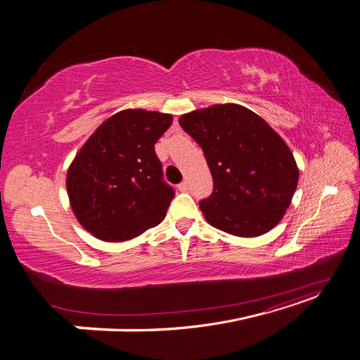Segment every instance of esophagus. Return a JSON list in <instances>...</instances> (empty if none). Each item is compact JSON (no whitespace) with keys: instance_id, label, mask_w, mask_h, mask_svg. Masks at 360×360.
Returning <instances> with one entry per match:
<instances>
[{"instance_id":"obj_1","label":"esophagus","mask_w":360,"mask_h":360,"mask_svg":"<svg viewBox=\"0 0 360 360\" xmlns=\"http://www.w3.org/2000/svg\"><path fill=\"white\" fill-rule=\"evenodd\" d=\"M177 188H179L180 192H188L189 191V184L186 181H181Z\"/></svg>"}]
</instances>
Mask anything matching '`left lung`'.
Returning <instances> with one entry per match:
<instances>
[{
	"label": "left lung",
	"instance_id": "obj_1",
	"mask_svg": "<svg viewBox=\"0 0 360 360\" xmlns=\"http://www.w3.org/2000/svg\"><path fill=\"white\" fill-rule=\"evenodd\" d=\"M197 143L213 177V192L200 201L210 225L238 237H257L279 224L297 188L294 156L263 118L226 103L179 118Z\"/></svg>",
	"mask_w": 360,
	"mask_h": 360
}]
</instances>
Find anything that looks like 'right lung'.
I'll list each match as a JSON object with an SVG mask.
<instances>
[{
	"label": "right lung",
	"mask_w": 360,
	"mask_h": 360,
	"mask_svg": "<svg viewBox=\"0 0 360 360\" xmlns=\"http://www.w3.org/2000/svg\"><path fill=\"white\" fill-rule=\"evenodd\" d=\"M172 115L126 110L97 127L68 171L72 210L86 231L124 242L159 225L174 189L155 151Z\"/></svg>",
	"instance_id": "add662e5"
}]
</instances>
